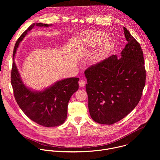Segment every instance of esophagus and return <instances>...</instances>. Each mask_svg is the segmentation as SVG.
<instances>
[{
  "mask_svg": "<svg viewBox=\"0 0 160 160\" xmlns=\"http://www.w3.org/2000/svg\"><path fill=\"white\" fill-rule=\"evenodd\" d=\"M78 83H79L80 87H84V86L85 85V84H86V82H85L84 80H80L79 81Z\"/></svg>",
  "mask_w": 160,
  "mask_h": 160,
  "instance_id": "1",
  "label": "esophagus"
}]
</instances>
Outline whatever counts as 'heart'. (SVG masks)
<instances>
[{"label": "heart", "mask_w": 160, "mask_h": 160, "mask_svg": "<svg viewBox=\"0 0 160 160\" xmlns=\"http://www.w3.org/2000/svg\"><path fill=\"white\" fill-rule=\"evenodd\" d=\"M107 38V35L101 31L91 30L84 32L82 35V42L83 44L87 46L94 47L103 41ZM114 48V43L111 40L107 41L105 42L102 48L97 52L93 58L94 62H99L111 51Z\"/></svg>", "instance_id": "heart-1"}]
</instances>
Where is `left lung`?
<instances>
[{"label":"left lung","mask_w":160,"mask_h":160,"mask_svg":"<svg viewBox=\"0 0 160 160\" xmlns=\"http://www.w3.org/2000/svg\"><path fill=\"white\" fill-rule=\"evenodd\" d=\"M127 44L121 58L112 55L85 71L91 118L98 123L118 122L138 104L146 83L143 52L123 27Z\"/></svg>","instance_id":"obj_1"}]
</instances>
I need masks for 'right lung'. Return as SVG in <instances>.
Here are the masks:
<instances>
[{
	"label": "right lung",
	"mask_w": 160,
	"mask_h": 160,
	"mask_svg": "<svg viewBox=\"0 0 160 160\" xmlns=\"http://www.w3.org/2000/svg\"><path fill=\"white\" fill-rule=\"evenodd\" d=\"M52 25L33 23L16 42L13 51L11 85L17 104L25 115L34 122L45 127L62 125L67 118L68 104L72 96L78 89V78H68L56 82L42 91L28 88L22 82L14 62L20 42L35 26L48 27Z\"/></svg>",
	"instance_id": "1"
}]
</instances>
